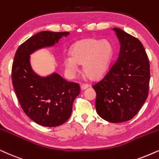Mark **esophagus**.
Segmentation results:
<instances>
[{
    "label": "esophagus",
    "mask_w": 159,
    "mask_h": 159,
    "mask_svg": "<svg viewBox=\"0 0 159 159\" xmlns=\"http://www.w3.org/2000/svg\"><path fill=\"white\" fill-rule=\"evenodd\" d=\"M88 87H89V85H88V84H82L81 85V89L82 90H84V89H87Z\"/></svg>",
    "instance_id": "34e87169"
}]
</instances>
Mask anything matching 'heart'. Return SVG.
I'll list each match as a JSON object with an SVG mask.
<instances>
[{
	"mask_svg": "<svg viewBox=\"0 0 159 159\" xmlns=\"http://www.w3.org/2000/svg\"><path fill=\"white\" fill-rule=\"evenodd\" d=\"M70 55L64 58V65L70 75L77 73L83 65L84 73L92 80L102 77L107 71L113 56V48L107 40L84 39L70 48Z\"/></svg>",
	"mask_w": 159,
	"mask_h": 159,
	"instance_id": "obj_1",
	"label": "heart"
}]
</instances>
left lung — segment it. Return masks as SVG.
I'll list each match as a JSON object with an SVG mask.
<instances>
[{
	"instance_id": "8db88e82",
	"label": "left lung",
	"mask_w": 159,
	"mask_h": 159,
	"mask_svg": "<svg viewBox=\"0 0 159 159\" xmlns=\"http://www.w3.org/2000/svg\"><path fill=\"white\" fill-rule=\"evenodd\" d=\"M120 43L119 56L103 78L92 86L95 108L106 121L117 123L131 120L148 96L150 63L137 38L114 28Z\"/></svg>"
}]
</instances>
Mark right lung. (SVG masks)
<instances>
[{
	"mask_svg": "<svg viewBox=\"0 0 159 159\" xmlns=\"http://www.w3.org/2000/svg\"><path fill=\"white\" fill-rule=\"evenodd\" d=\"M69 32L41 31L20 45L11 68V79L20 106L30 119L46 127L61 125L69 119L80 85L69 82L57 73L41 77L32 70L30 55L51 47Z\"/></svg>",
	"mask_w": 159,
	"mask_h": 159,
	"instance_id": "obj_1",
	"label": "right lung"
}]
</instances>
